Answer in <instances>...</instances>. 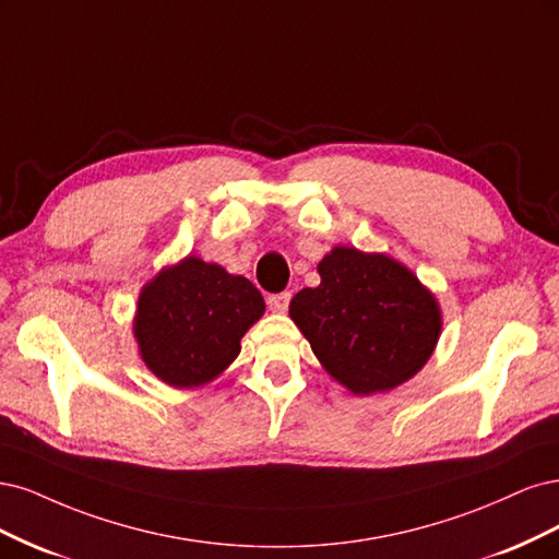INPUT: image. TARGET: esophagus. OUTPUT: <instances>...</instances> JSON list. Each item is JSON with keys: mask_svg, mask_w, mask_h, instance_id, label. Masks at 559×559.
<instances>
[{"mask_svg": "<svg viewBox=\"0 0 559 559\" xmlns=\"http://www.w3.org/2000/svg\"><path fill=\"white\" fill-rule=\"evenodd\" d=\"M269 309H272L274 313H285L287 306H290V293H278V295H272L266 299Z\"/></svg>", "mask_w": 559, "mask_h": 559, "instance_id": "1", "label": "esophagus"}]
</instances>
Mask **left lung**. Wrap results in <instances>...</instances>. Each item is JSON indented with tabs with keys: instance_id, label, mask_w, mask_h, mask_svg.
Listing matches in <instances>:
<instances>
[{
	"instance_id": "8db88e82",
	"label": "left lung",
	"mask_w": 559,
	"mask_h": 559,
	"mask_svg": "<svg viewBox=\"0 0 559 559\" xmlns=\"http://www.w3.org/2000/svg\"><path fill=\"white\" fill-rule=\"evenodd\" d=\"M320 285L290 301V318L325 371L353 394L388 392L416 376L437 348V297L402 262L336 246Z\"/></svg>"
}]
</instances>
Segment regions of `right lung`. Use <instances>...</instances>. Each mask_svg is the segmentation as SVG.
Returning <instances> with one entry per match:
<instances>
[{
    "mask_svg": "<svg viewBox=\"0 0 559 559\" xmlns=\"http://www.w3.org/2000/svg\"><path fill=\"white\" fill-rule=\"evenodd\" d=\"M264 313L258 287L221 264L188 255L143 285L134 338L146 367L171 388H200L241 353Z\"/></svg>",
    "mask_w": 559,
    "mask_h": 559,
    "instance_id": "right-lung-1",
    "label": "right lung"
}]
</instances>
